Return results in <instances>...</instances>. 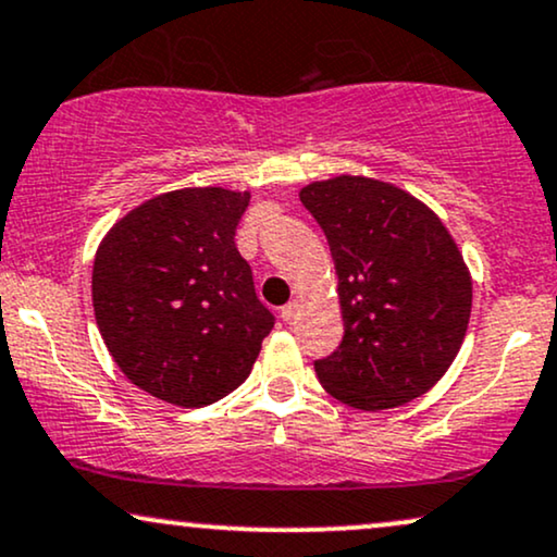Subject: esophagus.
<instances>
[{"label":"esophagus","instance_id":"obj_1","mask_svg":"<svg viewBox=\"0 0 557 557\" xmlns=\"http://www.w3.org/2000/svg\"><path fill=\"white\" fill-rule=\"evenodd\" d=\"M280 317H283V321H287V324H293L300 317V304L298 300H290V304L280 308Z\"/></svg>","mask_w":557,"mask_h":557}]
</instances>
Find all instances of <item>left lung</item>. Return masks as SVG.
<instances>
[{"label":"left lung","mask_w":557,"mask_h":557,"mask_svg":"<svg viewBox=\"0 0 557 557\" xmlns=\"http://www.w3.org/2000/svg\"><path fill=\"white\" fill-rule=\"evenodd\" d=\"M300 202L330 240L345 337L313 363L355 410H392L448 371L467 334L472 280L438 214L366 176L313 181Z\"/></svg>","instance_id":"1"}]
</instances>
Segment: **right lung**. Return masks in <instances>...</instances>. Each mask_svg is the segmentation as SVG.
<instances>
[{
  "instance_id": "right-lung-1",
  "label": "right lung",
  "mask_w": 557,
  "mask_h": 557,
  "mask_svg": "<svg viewBox=\"0 0 557 557\" xmlns=\"http://www.w3.org/2000/svg\"><path fill=\"white\" fill-rule=\"evenodd\" d=\"M249 191L176 189L134 207L100 240L92 308L122 373L152 397L205 407L244 384L272 311L236 227Z\"/></svg>"
}]
</instances>
